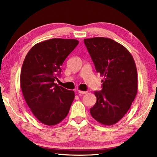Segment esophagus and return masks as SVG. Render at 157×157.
I'll list each match as a JSON object with an SVG mask.
<instances>
[{
  "instance_id": "esophagus-1",
  "label": "esophagus",
  "mask_w": 157,
  "mask_h": 157,
  "mask_svg": "<svg viewBox=\"0 0 157 157\" xmlns=\"http://www.w3.org/2000/svg\"><path fill=\"white\" fill-rule=\"evenodd\" d=\"M78 92L79 94H87V91H80V90H78Z\"/></svg>"
}]
</instances>
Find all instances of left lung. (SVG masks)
Segmentation results:
<instances>
[{
    "label": "left lung",
    "instance_id": "left-lung-1",
    "mask_svg": "<svg viewBox=\"0 0 157 157\" xmlns=\"http://www.w3.org/2000/svg\"><path fill=\"white\" fill-rule=\"evenodd\" d=\"M97 73L104 76L102 89L95 91L96 103L90 109L92 117L104 125H113L125 115L138 91V74L127 49L106 38L84 39Z\"/></svg>",
    "mask_w": 157,
    "mask_h": 157
}]
</instances>
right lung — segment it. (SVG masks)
I'll list each match as a JSON object with an SVG mask.
<instances>
[{
  "mask_svg": "<svg viewBox=\"0 0 157 157\" xmlns=\"http://www.w3.org/2000/svg\"><path fill=\"white\" fill-rule=\"evenodd\" d=\"M79 42L54 38L38 43L25 57L20 83L27 105L44 124H59L68 114L75 98L70 91L54 83L60 78L61 66Z\"/></svg>",
  "mask_w": 157,
  "mask_h": 157,
  "instance_id": "right-lung-1",
  "label": "right lung"
}]
</instances>
